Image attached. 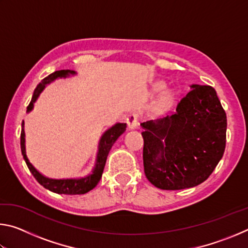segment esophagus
<instances>
[{"label":"esophagus","instance_id":"obj_1","mask_svg":"<svg viewBox=\"0 0 248 248\" xmlns=\"http://www.w3.org/2000/svg\"><path fill=\"white\" fill-rule=\"evenodd\" d=\"M127 124L129 129H136L139 125V115L137 112H132L127 117Z\"/></svg>","mask_w":248,"mask_h":248}]
</instances>
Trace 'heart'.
Instances as JSON below:
<instances>
[{
	"instance_id": "heart-1",
	"label": "heart",
	"mask_w": 248,
	"mask_h": 248,
	"mask_svg": "<svg viewBox=\"0 0 248 248\" xmlns=\"http://www.w3.org/2000/svg\"><path fill=\"white\" fill-rule=\"evenodd\" d=\"M162 87H163L162 84H158L157 89H162ZM173 98H174L173 94H171L170 92H166V93H164L161 96V97H159L158 106L159 107H167L169 105H170L171 102H173Z\"/></svg>"
}]
</instances>
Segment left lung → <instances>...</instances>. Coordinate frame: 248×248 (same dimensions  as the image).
<instances>
[{
    "label": "left lung",
    "instance_id": "left-lung-1",
    "mask_svg": "<svg viewBox=\"0 0 248 248\" xmlns=\"http://www.w3.org/2000/svg\"><path fill=\"white\" fill-rule=\"evenodd\" d=\"M146 178L164 190H179L203 183L223 156L226 114L217 92L191 85L176 112L141 124Z\"/></svg>",
    "mask_w": 248,
    "mask_h": 248
}]
</instances>
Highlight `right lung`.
<instances>
[{
    "label": "right lung",
    "instance_id": "obj_1",
    "mask_svg": "<svg viewBox=\"0 0 248 248\" xmlns=\"http://www.w3.org/2000/svg\"><path fill=\"white\" fill-rule=\"evenodd\" d=\"M70 74H75L74 71L71 70H60L56 71L52 74L48 75L47 78H45L41 81L37 87L33 91L31 103L27 106V112H29L33 108V103L36 102L37 98L39 97L41 92L44 91L47 84H50L54 79L58 78H66ZM127 124H116L112 125L111 128H109L107 131H105L104 134L100 138L99 144H98V152L97 157H96L95 167L92 174L85 176V177L81 178H66V179H52L48 178L40 174L35 167L31 165V163L29 162L26 155V149H25V131H24V121L22 123V132H20V150H22L23 157L26 162L27 167L31 170V173L33 175V177L36 178L41 186H44L46 189H49L50 191L56 192V194L60 195H83L89 192L90 190L96 187V185L102 178L103 170L105 164H106V159L108 156L109 151H110L112 144L115 143L117 139L125 131Z\"/></svg>",
    "mask_w": 248,
    "mask_h": 248
}]
</instances>
